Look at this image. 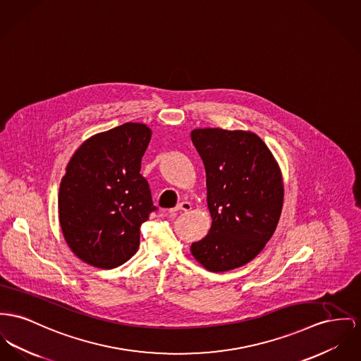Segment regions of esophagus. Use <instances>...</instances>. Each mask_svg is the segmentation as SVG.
<instances>
[{
	"label": "esophagus",
	"mask_w": 361,
	"mask_h": 361,
	"mask_svg": "<svg viewBox=\"0 0 361 361\" xmlns=\"http://www.w3.org/2000/svg\"><path fill=\"white\" fill-rule=\"evenodd\" d=\"M192 209V204L190 202H188V201H182V202H179L176 207H175V209L173 211H183V212H189Z\"/></svg>",
	"instance_id": "obj_1"
}]
</instances>
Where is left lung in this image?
<instances>
[{
	"label": "left lung",
	"instance_id": "1",
	"mask_svg": "<svg viewBox=\"0 0 361 361\" xmlns=\"http://www.w3.org/2000/svg\"><path fill=\"white\" fill-rule=\"evenodd\" d=\"M190 137L205 167L212 217L208 235L192 243V255L212 272L247 264L278 226L283 205L281 169L255 133L195 128Z\"/></svg>",
	"mask_w": 361,
	"mask_h": 361
}]
</instances>
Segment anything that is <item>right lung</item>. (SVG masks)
<instances>
[{
	"instance_id": "right-lung-1",
	"label": "right lung",
	"mask_w": 361,
	"mask_h": 361,
	"mask_svg": "<svg viewBox=\"0 0 361 361\" xmlns=\"http://www.w3.org/2000/svg\"><path fill=\"white\" fill-rule=\"evenodd\" d=\"M150 137L146 124L124 123L86 140L67 164L59 220L82 262L111 269L135 255L140 227L157 209L140 173Z\"/></svg>"
}]
</instances>
